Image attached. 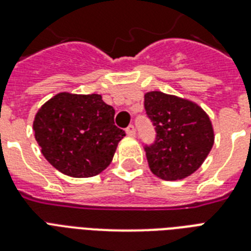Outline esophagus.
Listing matches in <instances>:
<instances>
[{"mask_svg":"<svg viewBox=\"0 0 251 251\" xmlns=\"http://www.w3.org/2000/svg\"><path fill=\"white\" fill-rule=\"evenodd\" d=\"M126 134L129 135V137H134L135 135V127L133 125H129L126 127Z\"/></svg>","mask_w":251,"mask_h":251,"instance_id":"esophagus-1","label":"esophagus"}]
</instances>
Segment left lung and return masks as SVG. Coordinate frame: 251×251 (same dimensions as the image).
<instances>
[{
    "label": "left lung",
    "mask_w": 251,
    "mask_h": 251,
    "mask_svg": "<svg viewBox=\"0 0 251 251\" xmlns=\"http://www.w3.org/2000/svg\"><path fill=\"white\" fill-rule=\"evenodd\" d=\"M145 109L156 131L153 143L145 145L151 172L167 181L194 173L214 146V129L206 112L160 91L145 95Z\"/></svg>",
    "instance_id": "left-lung-1"
}]
</instances>
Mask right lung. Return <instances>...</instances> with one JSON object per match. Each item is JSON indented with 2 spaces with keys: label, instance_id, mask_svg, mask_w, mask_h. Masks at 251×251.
<instances>
[{
  "label": "right lung",
  "instance_id": "obj_1",
  "mask_svg": "<svg viewBox=\"0 0 251 251\" xmlns=\"http://www.w3.org/2000/svg\"><path fill=\"white\" fill-rule=\"evenodd\" d=\"M33 130L45 159L78 178L104 171L126 135L114 125L113 106L98 94H57L39 109Z\"/></svg>",
  "mask_w": 251,
  "mask_h": 251
}]
</instances>
